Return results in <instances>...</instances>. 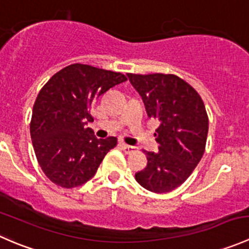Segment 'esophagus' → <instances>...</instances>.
Wrapping results in <instances>:
<instances>
[{
	"mask_svg": "<svg viewBox=\"0 0 249 249\" xmlns=\"http://www.w3.org/2000/svg\"><path fill=\"white\" fill-rule=\"evenodd\" d=\"M120 148L124 150L125 154H131V153L136 152V149H137L136 147H132V145L125 144V143H120Z\"/></svg>",
	"mask_w": 249,
	"mask_h": 249,
	"instance_id": "34e87169",
	"label": "esophagus"
}]
</instances>
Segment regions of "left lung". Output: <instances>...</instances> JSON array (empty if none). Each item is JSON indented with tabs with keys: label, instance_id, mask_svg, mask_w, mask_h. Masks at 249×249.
<instances>
[{
	"label": "left lung",
	"instance_id": "obj_1",
	"mask_svg": "<svg viewBox=\"0 0 249 249\" xmlns=\"http://www.w3.org/2000/svg\"><path fill=\"white\" fill-rule=\"evenodd\" d=\"M149 118L159 120L154 136L159 152H147V166L137 182L158 194L169 193L188 179L205 153L208 115L196 90L175 74L127 73Z\"/></svg>",
	"mask_w": 249,
	"mask_h": 249
}]
</instances>
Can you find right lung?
Instances as JSON below:
<instances>
[{
  "mask_svg": "<svg viewBox=\"0 0 249 249\" xmlns=\"http://www.w3.org/2000/svg\"><path fill=\"white\" fill-rule=\"evenodd\" d=\"M127 80L120 72L73 64L44 84L32 109L30 134L44 175L66 189L91 179L115 137L97 140L85 125L92 104L114 85Z\"/></svg>",
  "mask_w": 249,
  "mask_h": 249,
  "instance_id": "obj_1",
  "label": "right lung"
}]
</instances>
